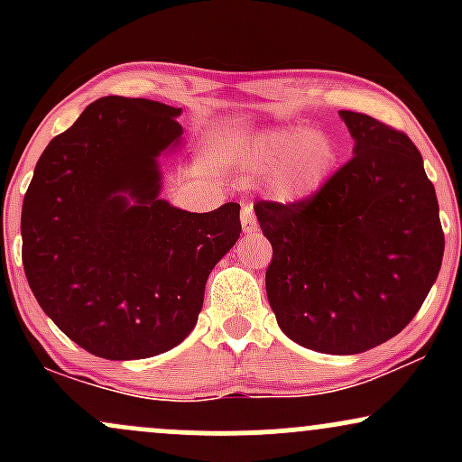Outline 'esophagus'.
Segmentation results:
<instances>
[{"label":"esophagus","mask_w":462,"mask_h":462,"mask_svg":"<svg viewBox=\"0 0 462 462\" xmlns=\"http://www.w3.org/2000/svg\"><path fill=\"white\" fill-rule=\"evenodd\" d=\"M241 226H243V232L256 230V215H254V208H252V204H249V201H243Z\"/></svg>","instance_id":"34e87169"}]
</instances>
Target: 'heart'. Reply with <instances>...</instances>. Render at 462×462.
<instances>
[{
  "label": "heart",
  "mask_w": 462,
  "mask_h": 462,
  "mask_svg": "<svg viewBox=\"0 0 462 462\" xmlns=\"http://www.w3.org/2000/svg\"><path fill=\"white\" fill-rule=\"evenodd\" d=\"M249 164L256 171L272 173L280 198L300 201L326 182L332 145L306 128L269 130L254 143Z\"/></svg>",
  "instance_id": "obj_1"
}]
</instances>
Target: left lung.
<instances>
[{"label": "left lung", "mask_w": 462, "mask_h": 462, "mask_svg": "<svg viewBox=\"0 0 462 462\" xmlns=\"http://www.w3.org/2000/svg\"><path fill=\"white\" fill-rule=\"evenodd\" d=\"M354 156L310 198L256 201L273 247L267 298L291 341L360 354L400 334L430 293L445 236L423 158L404 132L338 110Z\"/></svg>", "instance_id": "8db88e82"}]
</instances>
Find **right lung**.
<instances>
[{
    "label": "right lung",
    "mask_w": 462,
    "mask_h": 462,
    "mask_svg": "<svg viewBox=\"0 0 462 462\" xmlns=\"http://www.w3.org/2000/svg\"><path fill=\"white\" fill-rule=\"evenodd\" d=\"M182 108L102 97L54 136L21 210V256L45 315L108 360L176 347L210 272L241 236V206L189 213L158 198V156L182 143Z\"/></svg>",
    "instance_id": "obj_1"
}]
</instances>
